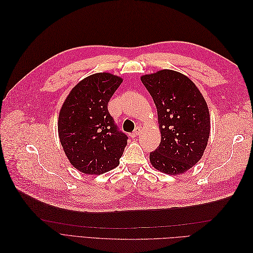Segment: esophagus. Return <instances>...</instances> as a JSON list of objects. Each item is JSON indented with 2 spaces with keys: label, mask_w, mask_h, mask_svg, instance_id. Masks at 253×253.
<instances>
[{
  "label": "esophagus",
  "mask_w": 253,
  "mask_h": 253,
  "mask_svg": "<svg viewBox=\"0 0 253 253\" xmlns=\"http://www.w3.org/2000/svg\"><path fill=\"white\" fill-rule=\"evenodd\" d=\"M139 134H140V127H136L134 129V132L131 134V137L132 138H135V137H137Z\"/></svg>",
  "instance_id": "1"
}]
</instances>
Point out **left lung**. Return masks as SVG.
<instances>
[{"label":"left lung","mask_w":253,"mask_h":253,"mask_svg":"<svg viewBox=\"0 0 253 253\" xmlns=\"http://www.w3.org/2000/svg\"><path fill=\"white\" fill-rule=\"evenodd\" d=\"M156 105L162 140L150 153L156 170L178 175L196 165L210 135V114L204 96L187 76L162 70L141 76Z\"/></svg>","instance_id":"obj_1"}]
</instances>
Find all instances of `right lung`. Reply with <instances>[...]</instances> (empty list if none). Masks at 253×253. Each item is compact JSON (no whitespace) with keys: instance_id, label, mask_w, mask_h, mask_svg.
Instances as JSON below:
<instances>
[{"instance_id":"1","label":"right lung","mask_w":253,"mask_h":253,"mask_svg":"<svg viewBox=\"0 0 253 253\" xmlns=\"http://www.w3.org/2000/svg\"><path fill=\"white\" fill-rule=\"evenodd\" d=\"M122 79L97 73L81 80L59 113L58 133L70 163L84 174L100 175L119 165L127 136L119 131L108 110Z\"/></svg>"}]
</instances>
